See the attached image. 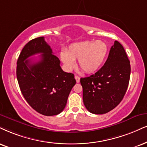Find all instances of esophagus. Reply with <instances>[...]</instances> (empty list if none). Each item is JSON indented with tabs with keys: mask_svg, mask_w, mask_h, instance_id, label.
Segmentation results:
<instances>
[{
	"mask_svg": "<svg viewBox=\"0 0 147 147\" xmlns=\"http://www.w3.org/2000/svg\"><path fill=\"white\" fill-rule=\"evenodd\" d=\"M75 79L76 80V82L78 83L80 82V77L78 76H75Z\"/></svg>",
	"mask_w": 147,
	"mask_h": 147,
	"instance_id": "esophagus-1",
	"label": "esophagus"
}]
</instances>
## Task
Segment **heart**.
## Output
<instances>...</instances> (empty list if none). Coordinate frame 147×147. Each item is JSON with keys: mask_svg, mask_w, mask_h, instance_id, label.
<instances>
[{"mask_svg": "<svg viewBox=\"0 0 147 147\" xmlns=\"http://www.w3.org/2000/svg\"><path fill=\"white\" fill-rule=\"evenodd\" d=\"M108 52V46L102 41H85L71 45L65 52L61 53V59L68 70L75 66L78 59L80 67L85 73H93L100 67Z\"/></svg>", "mask_w": 147, "mask_h": 147, "instance_id": "b5f03b06", "label": "heart"}]
</instances>
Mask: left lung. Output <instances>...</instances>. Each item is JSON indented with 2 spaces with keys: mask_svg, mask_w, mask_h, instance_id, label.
Here are the masks:
<instances>
[{
  "mask_svg": "<svg viewBox=\"0 0 147 147\" xmlns=\"http://www.w3.org/2000/svg\"><path fill=\"white\" fill-rule=\"evenodd\" d=\"M130 73V62L125 49L115 41L104 66L93 75L80 78L86 109L95 115L113 110L124 97Z\"/></svg>",
  "mask_w": 147,
  "mask_h": 147,
  "instance_id": "1",
  "label": "left lung"
}]
</instances>
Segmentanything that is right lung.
<instances>
[{
	"mask_svg": "<svg viewBox=\"0 0 147 147\" xmlns=\"http://www.w3.org/2000/svg\"><path fill=\"white\" fill-rule=\"evenodd\" d=\"M37 53L41 54L38 61L29 58ZM60 63L43 37L26 43L18 57L16 75L22 93L28 104L43 115L61 113L76 83L74 74L63 71Z\"/></svg>",
	"mask_w": 147,
	"mask_h": 147,
	"instance_id": "right-lung-1",
	"label": "right lung"
}]
</instances>
